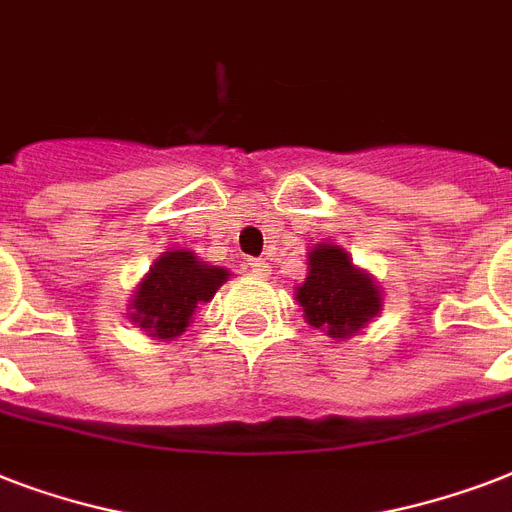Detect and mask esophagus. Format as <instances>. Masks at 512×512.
<instances>
[{"mask_svg": "<svg viewBox=\"0 0 512 512\" xmlns=\"http://www.w3.org/2000/svg\"><path fill=\"white\" fill-rule=\"evenodd\" d=\"M247 265H249V268H252V273H257V276H265V273H268V268H271L265 257H252V260H249Z\"/></svg>", "mask_w": 512, "mask_h": 512, "instance_id": "1", "label": "esophagus"}]
</instances>
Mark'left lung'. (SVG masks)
<instances>
[{
  "label": "left lung",
  "mask_w": 512,
  "mask_h": 512,
  "mask_svg": "<svg viewBox=\"0 0 512 512\" xmlns=\"http://www.w3.org/2000/svg\"><path fill=\"white\" fill-rule=\"evenodd\" d=\"M305 321L327 335L345 340L356 335L382 308L377 281L350 263L337 244H316L308 252V276L297 287Z\"/></svg>",
  "instance_id": "left-lung-1"
}]
</instances>
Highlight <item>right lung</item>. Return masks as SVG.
<instances>
[{"instance_id":"obj_1","label":"right lung","mask_w":512,"mask_h":512,"mask_svg":"<svg viewBox=\"0 0 512 512\" xmlns=\"http://www.w3.org/2000/svg\"><path fill=\"white\" fill-rule=\"evenodd\" d=\"M231 273L201 263L188 249H170L140 281L130 303V319L156 340H172L191 324L193 311L209 303Z\"/></svg>"}]
</instances>
